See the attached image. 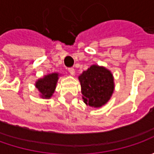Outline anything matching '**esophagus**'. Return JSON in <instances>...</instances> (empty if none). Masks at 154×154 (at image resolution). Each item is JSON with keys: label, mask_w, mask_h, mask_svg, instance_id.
Instances as JSON below:
<instances>
[{"label": "esophagus", "mask_w": 154, "mask_h": 154, "mask_svg": "<svg viewBox=\"0 0 154 154\" xmlns=\"http://www.w3.org/2000/svg\"><path fill=\"white\" fill-rule=\"evenodd\" d=\"M68 72H69V74H71V75H74V74H75V71H74V69L73 68H68Z\"/></svg>", "instance_id": "34e87169"}]
</instances>
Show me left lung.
Returning <instances> with one entry per match:
<instances>
[{
    "instance_id": "8db88e82",
    "label": "left lung",
    "mask_w": 154,
    "mask_h": 154,
    "mask_svg": "<svg viewBox=\"0 0 154 154\" xmlns=\"http://www.w3.org/2000/svg\"><path fill=\"white\" fill-rule=\"evenodd\" d=\"M84 103L99 108L109 100L114 92V78L104 67L92 65L79 76Z\"/></svg>"
}]
</instances>
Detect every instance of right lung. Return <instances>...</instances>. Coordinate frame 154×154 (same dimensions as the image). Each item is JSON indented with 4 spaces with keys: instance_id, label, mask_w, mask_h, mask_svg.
Returning a JSON list of instances; mask_svg holds the SVG:
<instances>
[{
    "instance_id": "add662e5",
    "label": "right lung",
    "mask_w": 154,
    "mask_h": 154,
    "mask_svg": "<svg viewBox=\"0 0 154 154\" xmlns=\"http://www.w3.org/2000/svg\"><path fill=\"white\" fill-rule=\"evenodd\" d=\"M59 79V74L52 73L44 76L43 78L37 80L35 86L40 92L42 98H51L55 92L56 83Z\"/></svg>"
}]
</instances>
